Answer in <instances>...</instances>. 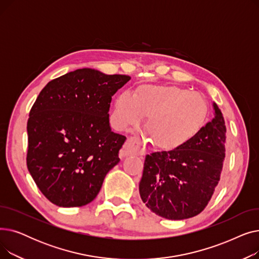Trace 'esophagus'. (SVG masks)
<instances>
[{"instance_id":"1","label":"esophagus","mask_w":259,"mask_h":259,"mask_svg":"<svg viewBox=\"0 0 259 259\" xmlns=\"http://www.w3.org/2000/svg\"><path fill=\"white\" fill-rule=\"evenodd\" d=\"M145 155L146 154V148L143 143L137 138H129L121 148L120 150V157H126L129 155Z\"/></svg>"}]
</instances>
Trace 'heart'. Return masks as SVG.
<instances>
[{"label":"heart","instance_id":"b5f03b06","mask_svg":"<svg viewBox=\"0 0 259 259\" xmlns=\"http://www.w3.org/2000/svg\"><path fill=\"white\" fill-rule=\"evenodd\" d=\"M207 105L200 94L176 86L143 85L137 94L122 91L115 101L112 121L116 128L137 126L148 115L146 128L155 145L176 149L191 141L206 119Z\"/></svg>","mask_w":259,"mask_h":259}]
</instances>
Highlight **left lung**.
Wrapping results in <instances>:
<instances>
[{"label": "left lung", "mask_w": 259, "mask_h": 259, "mask_svg": "<svg viewBox=\"0 0 259 259\" xmlns=\"http://www.w3.org/2000/svg\"><path fill=\"white\" fill-rule=\"evenodd\" d=\"M214 118L184 146L146 155L140 194L153 213L171 221L196 216L221 180L226 155V125L215 103Z\"/></svg>", "instance_id": "left-lung-1"}]
</instances>
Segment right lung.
<instances>
[{"instance_id":"right-lung-1","label":"right lung","mask_w":259,"mask_h":259,"mask_svg":"<svg viewBox=\"0 0 259 259\" xmlns=\"http://www.w3.org/2000/svg\"><path fill=\"white\" fill-rule=\"evenodd\" d=\"M131 77L83 68L54 78L39 92L27 121V168L45 197L81 207L99 194L118 164L126 137L111 131L109 109Z\"/></svg>"}]
</instances>
